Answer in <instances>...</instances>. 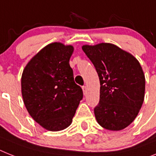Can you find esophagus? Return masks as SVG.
Instances as JSON below:
<instances>
[{"mask_svg": "<svg viewBox=\"0 0 156 156\" xmlns=\"http://www.w3.org/2000/svg\"><path fill=\"white\" fill-rule=\"evenodd\" d=\"M82 90H83V94H84V95H86V94H87V90H88V87L86 86H83V87H82Z\"/></svg>", "mask_w": 156, "mask_h": 156, "instance_id": "obj_1", "label": "esophagus"}]
</instances>
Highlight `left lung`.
I'll list each match as a JSON object with an SVG mask.
<instances>
[{"label":"left lung","mask_w":156,"mask_h":156,"mask_svg":"<svg viewBox=\"0 0 156 156\" xmlns=\"http://www.w3.org/2000/svg\"><path fill=\"white\" fill-rule=\"evenodd\" d=\"M100 80V101L94 114L101 126L120 131L130 125L144 100L145 76L138 60L129 52L108 43L85 44Z\"/></svg>","instance_id":"obj_1"}]
</instances>
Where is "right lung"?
<instances>
[{
	"label": "right lung",
	"instance_id": "right-lung-1",
	"mask_svg": "<svg viewBox=\"0 0 156 156\" xmlns=\"http://www.w3.org/2000/svg\"><path fill=\"white\" fill-rule=\"evenodd\" d=\"M73 52L72 45L51 43L30 59L22 73L24 105L46 130L58 132L70 126L83 97L69 63Z\"/></svg>",
	"mask_w": 156,
	"mask_h": 156
}]
</instances>
